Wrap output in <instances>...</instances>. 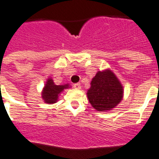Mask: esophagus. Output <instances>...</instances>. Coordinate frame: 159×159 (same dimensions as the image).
I'll use <instances>...</instances> for the list:
<instances>
[{"mask_svg":"<svg viewBox=\"0 0 159 159\" xmlns=\"http://www.w3.org/2000/svg\"><path fill=\"white\" fill-rule=\"evenodd\" d=\"M73 88H76V89H81V88H82L81 83H75V84L73 85Z\"/></svg>","mask_w":159,"mask_h":159,"instance_id":"esophagus-1","label":"esophagus"}]
</instances>
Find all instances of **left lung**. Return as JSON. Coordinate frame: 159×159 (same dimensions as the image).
Here are the masks:
<instances>
[{
    "label": "left lung",
    "instance_id": "left-lung-1",
    "mask_svg": "<svg viewBox=\"0 0 159 159\" xmlns=\"http://www.w3.org/2000/svg\"><path fill=\"white\" fill-rule=\"evenodd\" d=\"M87 96L93 108L107 112L123 100V86L111 69H105L98 71L92 79Z\"/></svg>",
    "mask_w": 159,
    "mask_h": 159
}]
</instances>
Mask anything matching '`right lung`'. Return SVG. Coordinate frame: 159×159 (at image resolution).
<instances>
[{"mask_svg":"<svg viewBox=\"0 0 159 159\" xmlns=\"http://www.w3.org/2000/svg\"><path fill=\"white\" fill-rule=\"evenodd\" d=\"M71 88L68 83L64 85H56L53 80L49 77L47 78L46 84L42 92V98L45 103L53 104L58 101L59 96L65 89Z\"/></svg>","mask_w":159,"mask_h":159,"instance_id":"1","label":"right lung"}]
</instances>
